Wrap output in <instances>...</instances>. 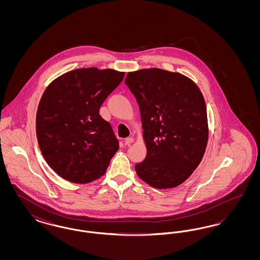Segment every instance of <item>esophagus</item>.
Wrapping results in <instances>:
<instances>
[{
  "instance_id": "obj_1",
  "label": "esophagus",
  "mask_w": 260,
  "mask_h": 260,
  "mask_svg": "<svg viewBox=\"0 0 260 260\" xmlns=\"http://www.w3.org/2000/svg\"><path fill=\"white\" fill-rule=\"evenodd\" d=\"M133 142H134V138H133V137H127V138L124 139V144H125L126 146H129Z\"/></svg>"
}]
</instances>
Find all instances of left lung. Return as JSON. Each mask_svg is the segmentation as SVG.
Masks as SVG:
<instances>
[{
  "label": "left lung",
  "instance_id": "obj_1",
  "mask_svg": "<svg viewBox=\"0 0 260 260\" xmlns=\"http://www.w3.org/2000/svg\"><path fill=\"white\" fill-rule=\"evenodd\" d=\"M125 85L139 106L146 158L136 165L140 179L154 188L183 183L197 169L208 144L207 106L188 77L160 68L128 72Z\"/></svg>",
  "mask_w": 260,
  "mask_h": 260
}]
</instances>
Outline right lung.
Returning <instances> with one entry per match:
<instances>
[{
    "mask_svg": "<svg viewBox=\"0 0 260 260\" xmlns=\"http://www.w3.org/2000/svg\"><path fill=\"white\" fill-rule=\"evenodd\" d=\"M124 76L113 69L80 68L59 76L44 91L36 115L38 143L62 178L85 184L106 173L119 142L99 108Z\"/></svg>",
    "mask_w": 260,
    "mask_h": 260,
    "instance_id": "obj_1",
    "label": "right lung"
}]
</instances>
